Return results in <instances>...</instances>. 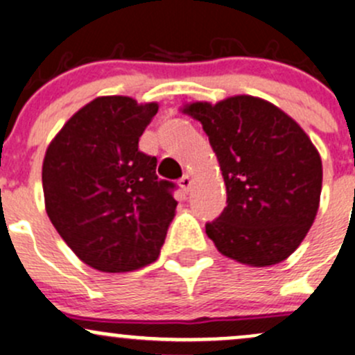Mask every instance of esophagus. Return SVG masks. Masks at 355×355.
I'll list each match as a JSON object with an SVG mask.
<instances>
[{
	"label": "esophagus",
	"mask_w": 355,
	"mask_h": 355,
	"mask_svg": "<svg viewBox=\"0 0 355 355\" xmlns=\"http://www.w3.org/2000/svg\"><path fill=\"white\" fill-rule=\"evenodd\" d=\"M191 184H193V179H191V176H189V174H184V176L179 179V186L182 188V191L188 193L189 189H191Z\"/></svg>",
	"instance_id": "obj_1"
}]
</instances>
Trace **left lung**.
<instances>
[{"label": "left lung", "instance_id": "obj_1", "mask_svg": "<svg viewBox=\"0 0 355 355\" xmlns=\"http://www.w3.org/2000/svg\"><path fill=\"white\" fill-rule=\"evenodd\" d=\"M182 112L202 122L219 160L227 205L207 236L241 264L266 268L297 250L319 209L322 164L292 117L261 98L240 94Z\"/></svg>", "mask_w": 355, "mask_h": 355}]
</instances>
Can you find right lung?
I'll return each mask as SVG.
<instances>
[{
  "label": "right lung",
  "mask_w": 355,
  "mask_h": 355,
  "mask_svg": "<svg viewBox=\"0 0 355 355\" xmlns=\"http://www.w3.org/2000/svg\"><path fill=\"white\" fill-rule=\"evenodd\" d=\"M159 110L129 96H100L72 115L43 162L46 214L73 254L101 272H128L160 254L178 202L176 184L139 152Z\"/></svg>",
  "instance_id": "right-lung-1"
}]
</instances>
